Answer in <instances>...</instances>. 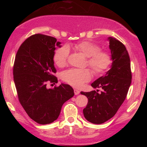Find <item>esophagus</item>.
I'll return each instance as SVG.
<instances>
[{
  "mask_svg": "<svg viewBox=\"0 0 147 147\" xmlns=\"http://www.w3.org/2000/svg\"><path fill=\"white\" fill-rule=\"evenodd\" d=\"M74 92H75V95H79V92H80V91H79V90H77V89H74Z\"/></svg>",
  "mask_w": 147,
  "mask_h": 147,
  "instance_id": "obj_1",
  "label": "esophagus"
}]
</instances>
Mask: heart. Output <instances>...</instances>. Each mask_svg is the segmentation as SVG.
Wrapping results in <instances>:
<instances>
[{
	"label": "heart",
	"instance_id": "1",
	"mask_svg": "<svg viewBox=\"0 0 147 147\" xmlns=\"http://www.w3.org/2000/svg\"><path fill=\"white\" fill-rule=\"evenodd\" d=\"M75 48L88 57V65L95 74L99 75L107 70L112 63V59L109 52L100 50L98 45L91 41H84L77 43ZM69 55L67 45L60 47L55 51L54 61L57 66L63 67L65 65ZM62 78L65 82L75 87L82 86L85 82L91 79V72L88 69H70L63 72Z\"/></svg>",
	"mask_w": 147,
	"mask_h": 147
}]
</instances>
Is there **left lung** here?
Returning a JSON list of instances; mask_svg holds the SVG:
<instances>
[{"instance_id": "8db88e82", "label": "left lung", "mask_w": 147, "mask_h": 147, "mask_svg": "<svg viewBox=\"0 0 147 147\" xmlns=\"http://www.w3.org/2000/svg\"><path fill=\"white\" fill-rule=\"evenodd\" d=\"M112 64L105 75L96 79L91 86L102 88L90 92H81L87 97L84 117L92 124H103L115 115L127 95L131 84V62L126 47L113 37H109Z\"/></svg>"}]
</instances>
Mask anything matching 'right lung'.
Listing matches in <instances>:
<instances>
[{
	"instance_id": "right-lung-1",
	"label": "right lung",
	"mask_w": 147,
	"mask_h": 147,
	"mask_svg": "<svg viewBox=\"0 0 147 147\" xmlns=\"http://www.w3.org/2000/svg\"><path fill=\"white\" fill-rule=\"evenodd\" d=\"M61 44L54 37L34 34L22 43L15 57L13 75L18 99L29 117L40 124L56 120L63 104L75 95L68 84L46 87L49 81L58 82L53 75L57 71L53 58Z\"/></svg>"
}]
</instances>
